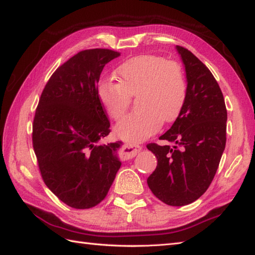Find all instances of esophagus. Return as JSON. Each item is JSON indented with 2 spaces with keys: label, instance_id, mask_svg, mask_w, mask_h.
<instances>
[{
  "label": "esophagus",
  "instance_id": "esophagus-1",
  "mask_svg": "<svg viewBox=\"0 0 255 255\" xmlns=\"http://www.w3.org/2000/svg\"><path fill=\"white\" fill-rule=\"evenodd\" d=\"M141 147L138 144H132V143H126L123 147V149L119 152V155L123 160H128L131 159L133 156H136L137 153H139L141 151Z\"/></svg>",
  "mask_w": 255,
  "mask_h": 255
}]
</instances>
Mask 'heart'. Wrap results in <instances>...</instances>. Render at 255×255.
<instances>
[{"mask_svg": "<svg viewBox=\"0 0 255 255\" xmlns=\"http://www.w3.org/2000/svg\"><path fill=\"white\" fill-rule=\"evenodd\" d=\"M118 82L103 80L97 99L111 118L118 121L137 96L138 111L117 124L119 137L131 142L143 141L159 130L162 122L172 123L187 99L185 75L178 63L154 55L130 58L115 71Z\"/></svg>", "mask_w": 255, "mask_h": 255, "instance_id": "obj_1", "label": "heart"}]
</instances>
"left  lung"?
I'll return each instance as SVG.
<instances>
[{
  "instance_id": "8db88e82",
  "label": "left lung",
  "mask_w": 255,
  "mask_h": 255,
  "mask_svg": "<svg viewBox=\"0 0 255 255\" xmlns=\"http://www.w3.org/2000/svg\"><path fill=\"white\" fill-rule=\"evenodd\" d=\"M176 50L185 67L187 99L174 124L160 137L172 147L147 145L158 159L147 183L161 202L184 206L207 191L217 172L226 147L227 110L209 69L185 48L176 46Z\"/></svg>"
}]
</instances>
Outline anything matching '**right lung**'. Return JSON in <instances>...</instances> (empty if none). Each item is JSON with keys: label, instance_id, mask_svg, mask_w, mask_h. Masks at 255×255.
<instances>
[{"label": "right lung", "instance_id": "add662e5", "mask_svg": "<svg viewBox=\"0 0 255 255\" xmlns=\"http://www.w3.org/2000/svg\"><path fill=\"white\" fill-rule=\"evenodd\" d=\"M119 56L110 49L77 53L51 75L38 103L32 147L42 180L75 209L100 204L122 165V141L100 143L111 124L96 93L105 64Z\"/></svg>", "mask_w": 255, "mask_h": 255}]
</instances>
